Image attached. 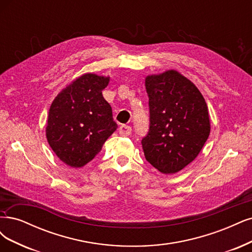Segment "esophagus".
<instances>
[{
	"label": "esophagus",
	"mask_w": 252,
	"mask_h": 252,
	"mask_svg": "<svg viewBox=\"0 0 252 252\" xmlns=\"http://www.w3.org/2000/svg\"><path fill=\"white\" fill-rule=\"evenodd\" d=\"M131 131H132L131 127L128 125H122L119 128V133L122 136H129L130 134H131Z\"/></svg>",
	"instance_id": "34e87169"
}]
</instances>
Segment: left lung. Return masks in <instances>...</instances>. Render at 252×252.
<instances>
[{
	"label": "left lung",
	"mask_w": 252,
	"mask_h": 252,
	"mask_svg": "<svg viewBox=\"0 0 252 252\" xmlns=\"http://www.w3.org/2000/svg\"><path fill=\"white\" fill-rule=\"evenodd\" d=\"M149 131L142 140L146 159L163 174H174L200 153L211 132L206 102L188 78L174 70L145 79Z\"/></svg>",
	"instance_id": "left-lung-1"
}]
</instances>
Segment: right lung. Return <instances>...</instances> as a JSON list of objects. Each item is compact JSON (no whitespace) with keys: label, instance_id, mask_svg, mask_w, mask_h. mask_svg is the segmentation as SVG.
<instances>
[{"label":"right lung","instance_id":"1","mask_svg":"<svg viewBox=\"0 0 252 252\" xmlns=\"http://www.w3.org/2000/svg\"><path fill=\"white\" fill-rule=\"evenodd\" d=\"M108 83L109 77L84 74L60 92L51 104L47 140L57 158L67 166H85L118 128L111 106L102 94Z\"/></svg>","mask_w":252,"mask_h":252}]
</instances>
